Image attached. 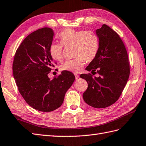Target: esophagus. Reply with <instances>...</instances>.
Listing matches in <instances>:
<instances>
[{"mask_svg": "<svg viewBox=\"0 0 146 146\" xmlns=\"http://www.w3.org/2000/svg\"><path fill=\"white\" fill-rule=\"evenodd\" d=\"M74 76H75V78H76V80H78V78H79V77H80V76L78 75V74H74Z\"/></svg>", "mask_w": 146, "mask_h": 146, "instance_id": "1", "label": "esophagus"}]
</instances>
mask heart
Returning a JSON list of instances; mask_svg holds the SVG:
<instances>
[{
	"label": "heart",
	"mask_w": 146,
	"mask_h": 146,
	"mask_svg": "<svg viewBox=\"0 0 146 146\" xmlns=\"http://www.w3.org/2000/svg\"><path fill=\"white\" fill-rule=\"evenodd\" d=\"M60 43H52L49 54L55 61L63 58V46H73L74 59L65 62L60 66L62 71L76 73L83 68L86 63L94 60L99 49V38L92 30H76L67 28L60 35Z\"/></svg>",
	"instance_id": "heart-1"
}]
</instances>
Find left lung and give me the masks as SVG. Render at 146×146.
I'll use <instances>...</instances> for the list:
<instances>
[{
    "label": "left lung",
    "mask_w": 146,
    "mask_h": 146,
    "mask_svg": "<svg viewBox=\"0 0 146 146\" xmlns=\"http://www.w3.org/2000/svg\"><path fill=\"white\" fill-rule=\"evenodd\" d=\"M96 33L99 40L98 52L86 70L98 73L99 76L89 73L80 77L88 84L83 94L84 102L102 109L117 101L128 81L130 68L126 49L117 33L105 24Z\"/></svg>",
    "instance_id": "left-lung-1"
}]
</instances>
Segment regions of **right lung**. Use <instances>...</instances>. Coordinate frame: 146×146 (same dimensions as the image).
<instances>
[{
    "label": "right lung",
    "mask_w": 146,
    "mask_h": 146,
    "mask_svg": "<svg viewBox=\"0 0 146 146\" xmlns=\"http://www.w3.org/2000/svg\"><path fill=\"white\" fill-rule=\"evenodd\" d=\"M54 31L43 28L23 40L15 55L13 74L21 95L29 106L48 112L62 106L65 95L75 80L74 74L62 71L57 77H48L54 66L49 54Z\"/></svg>",
    "instance_id": "1"
}]
</instances>
